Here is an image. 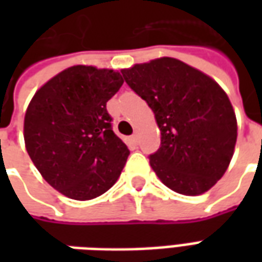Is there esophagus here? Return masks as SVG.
Returning <instances> with one entry per match:
<instances>
[{"instance_id":"34e87169","label":"esophagus","mask_w":262,"mask_h":262,"mask_svg":"<svg viewBox=\"0 0 262 262\" xmlns=\"http://www.w3.org/2000/svg\"><path fill=\"white\" fill-rule=\"evenodd\" d=\"M130 142L133 143V144H137V143H139V132H136V133H133V135H132Z\"/></svg>"}]
</instances>
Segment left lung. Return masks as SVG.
<instances>
[{
    "label": "left lung",
    "mask_w": 262,
    "mask_h": 262,
    "mask_svg": "<svg viewBox=\"0 0 262 262\" xmlns=\"http://www.w3.org/2000/svg\"><path fill=\"white\" fill-rule=\"evenodd\" d=\"M126 84L154 112L161 144L150 165L165 187L201 195L230 164L237 120L230 99L209 75L172 57L122 70Z\"/></svg>",
    "instance_id": "obj_1"
}]
</instances>
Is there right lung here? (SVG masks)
Here are the masks:
<instances>
[{
    "label": "right lung",
    "instance_id": "1",
    "mask_svg": "<svg viewBox=\"0 0 262 262\" xmlns=\"http://www.w3.org/2000/svg\"><path fill=\"white\" fill-rule=\"evenodd\" d=\"M123 84L118 71L73 66L49 80L26 109V151L59 192L88 201L118 181L129 148L112 130L106 102Z\"/></svg>",
    "mask_w": 262,
    "mask_h": 262
}]
</instances>
